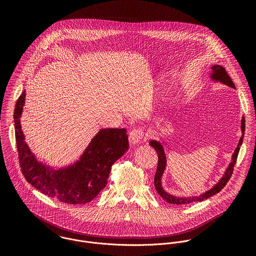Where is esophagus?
Listing matches in <instances>:
<instances>
[{
	"instance_id": "obj_1",
	"label": "esophagus",
	"mask_w": 256,
	"mask_h": 256,
	"mask_svg": "<svg viewBox=\"0 0 256 256\" xmlns=\"http://www.w3.org/2000/svg\"><path fill=\"white\" fill-rule=\"evenodd\" d=\"M144 130L138 128H134L130 132V136H128V140H130V142L132 144H136L140 142V140L144 136Z\"/></svg>"
}]
</instances>
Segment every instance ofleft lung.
Instances as JSON below:
<instances>
[{"instance_id": "left-lung-1", "label": "left lung", "mask_w": 256, "mask_h": 256, "mask_svg": "<svg viewBox=\"0 0 256 256\" xmlns=\"http://www.w3.org/2000/svg\"><path fill=\"white\" fill-rule=\"evenodd\" d=\"M208 79L212 82L221 83L225 86L236 89L233 81L231 80V78L227 74L226 70L220 64H214V66H210V72L208 74ZM241 132H242V136H241V138L239 140V142L237 144V147H236V149H235V151L232 155L231 162L229 163L228 167L226 168L223 176L220 179H218V181L214 186H212L206 192L200 194V196H175V194H171L163 188V186H162V177H163V174H164V172L166 170V167H167L166 154H165V150H164L163 144H161L160 140H151L149 144L156 150V152L158 154V159H159L158 167H157V171H156L155 179H154L155 188H156L158 194L169 204H190V202H202V200H204L206 198H208L210 196H214L218 192H220L222 190V188L227 184V182L229 181V179H230V177L233 173V168H234V165L236 163L240 147H241V144L243 142L244 132H245V118H244V116H242V120H241Z\"/></svg>"}]
</instances>
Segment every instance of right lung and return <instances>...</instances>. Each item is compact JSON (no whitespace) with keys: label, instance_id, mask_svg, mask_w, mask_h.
Masks as SVG:
<instances>
[{"label":"right lung","instance_id":"right-lung-1","mask_svg":"<svg viewBox=\"0 0 256 256\" xmlns=\"http://www.w3.org/2000/svg\"><path fill=\"white\" fill-rule=\"evenodd\" d=\"M25 98L24 90L16 102L14 112L17 150L25 179L44 194L60 202H90L106 186L112 166L128 150L126 130H100L78 160L54 169L38 161L25 142L20 124Z\"/></svg>","mask_w":256,"mask_h":256}]
</instances>
